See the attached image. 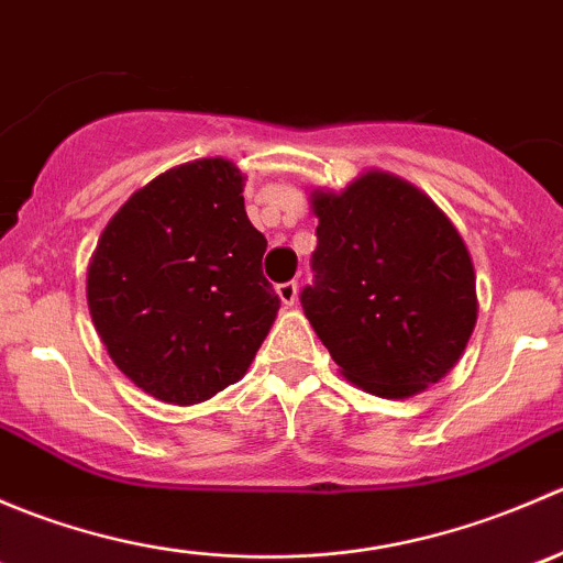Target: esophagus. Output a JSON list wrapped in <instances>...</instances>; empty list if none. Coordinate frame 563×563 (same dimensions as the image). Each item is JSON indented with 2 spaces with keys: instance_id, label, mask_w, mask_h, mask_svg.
Segmentation results:
<instances>
[{
  "instance_id": "34e87169",
  "label": "esophagus",
  "mask_w": 563,
  "mask_h": 563,
  "mask_svg": "<svg viewBox=\"0 0 563 563\" xmlns=\"http://www.w3.org/2000/svg\"><path fill=\"white\" fill-rule=\"evenodd\" d=\"M277 297H280L283 305H288V308H291V305L297 302V297H299V286L294 280L280 283V286H277Z\"/></svg>"
}]
</instances>
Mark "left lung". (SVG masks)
I'll use <instances>...</instances> for the list:
<instances>
[{
  "label": "left lung",
  "mask_w": 563,
  "mask_h": 563,
  "mask_svg": "<svg viewBox=\"0 0 563 563\" xmlns=\"http://www.w3.org/2000/svg\"><path fill=\"white\" fill-rule=\"evenodd\" d=\"M310 207L316 280L302 308L345 382L391 400L439 384L479 313L474 261L452 220L387 172L313 190Z\"/></svg>",
  "instance_id": "1"
}]
</instances>
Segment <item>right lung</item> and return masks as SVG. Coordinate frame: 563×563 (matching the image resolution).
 <instances>
[{"mask_svg":"<svg viewBox=\"0 0 563 563\" xmlns=\"http://www.w3.org/2000/svg\"><path fill=\"white\" fill-rule=\"evenodd\" d=\"M242 190L223 157L168 168L119 207L89 261L87 302L108 356L172 406L240 382L280 310Z\"/></svg>","mask_w":563,"mask_h":563,"instance_id":"1","label":"right lung"}]
</instances>
